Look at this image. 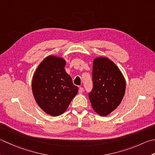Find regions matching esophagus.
Segmentation results:
<instances>
[{
  "mask_svg": "<svg viewBox=\"0 0 155 155\" xmlns=\"http://www.w3.org/2000/svg\"><path fill=\"white\" fill-rule=\"evenodd\" d=\"M83 91H84L83 88V87H79V89H78V93H79L80 94H81V93H83Z\"/></svg>",
  "mask_w": 155,
  "mask_h": 155,
  "instance_id": "34e87169",
  "label": "esophagus"
}]
</instances>
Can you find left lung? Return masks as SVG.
<instances>
[{
	"label": "left lung",
	"instance_id": "left-lung-1",
	"mask_svg": "<svg viewBox=\"0 0 155 155\" xmlns=\"http://www.w3.org/2000/svg\"><path fill=\"white\" fill-rule=\"evenodd\" d=\"M93 83L89 94L91 106L97 114L107 116L122 102L126 91V80L113 61L97 57L93 62Z\"/></svg>",
	"mask_w": 155,
	"mask_h": 155
}]
</instances>
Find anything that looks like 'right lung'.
Segmentation results:
<instances>
[{
    "label": "right lung",
    "instance_id": "add662e5",
    "mask_svg": "<svg viewBox=\"0 0 155 155\" xmlns=\"http://www.w3.org/2000/svg\"><path fill=\"white\" fill-rule=\"evenodd\" d=\"M65 66L63 58L48 56L39 64L33 77L31 88L35 101L51 116L64 113L78 93V87L66 73Z\"/></svg>",
    "mask_w": 155,
    "mask_h": 155
}]
</instances>
